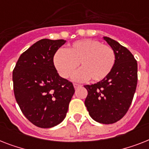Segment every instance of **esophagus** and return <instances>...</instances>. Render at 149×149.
Wrapping results in <instances>:
<instances>
[{
  "label": "esophagus",
  "instance_id": "esophagus-1",
  "mask_svg": "<svg viewBox=\"0 0 149 149\" xmlns=\"http://www.w3.org/2000/svg\"><path fill=\"white\" fill-rule=\"evenodd\" d=\"M73 86H74V88H77V87L81 86V85H80V84H73Z\"/></svg>",
  "mask_w": 149,
  "mask_h": 149
}]
</instances>
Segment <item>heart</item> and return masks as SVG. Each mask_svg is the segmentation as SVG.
Returning a JSON list of instances; mask_svg holds the SVG:
<instances>
[{
	"mask_svg": "<svg viewBox=\"0 0 149 149\" xmlns=\"http://www.w3.org/2000/svg\"><path fill=\"white\" fill-rule=\"evenodd\" d=\"M115 60L112 48L93 39L77 41L65 51L56 52L53 57L54 65L63 78L70 77L80 63L82 70L73 76L76 80L104 79L111 72Z\"/></svg>",
	"mask_w": 149,
	"mask_h": 149,
	"instance_id": "b5f03b06",
	"label": "heart"
}]
</instances>
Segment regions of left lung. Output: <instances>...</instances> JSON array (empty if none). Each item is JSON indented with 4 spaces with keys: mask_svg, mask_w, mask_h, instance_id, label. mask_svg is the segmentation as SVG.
Instances as JSON below:
<instances>
[{
    "mask_svg": "<svg viewBox=\"0 0 149 149\" xmlns=\"http://www.w3.org/2000/svg\"><path fill=\"white\" fill-rule=\"evenodd\" d=\"M104 39L114 51L115 64L104 79L84 86L88 92L85 105L93 120L109 125L120 120L132 104L138 83V64L127 48L108 37Z\"/></svg>",
    "mask_w": 149,
    "mask_h": 149,
    "instance_id": "1",
    "label": "left lung"
}]
</instances>
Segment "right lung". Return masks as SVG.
<instances>
[{"instance_id":"1","label":"right lung","mask_w":149,"mask_h":149,"mask_svg":"<svg viewBox=\"0 0 149 149\" xmlns=\"http://www.w3.org/2000/svg\"><path fill=\"white\" fill-rule=\"evenodd\" d=\"M65 40L41 39L21 55L13 70L15 99L25 118L38 127L49 128L66 116L75 90L61 77L53 63Z\"/></svg>"}]
</instances>
